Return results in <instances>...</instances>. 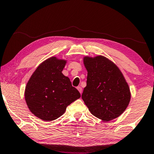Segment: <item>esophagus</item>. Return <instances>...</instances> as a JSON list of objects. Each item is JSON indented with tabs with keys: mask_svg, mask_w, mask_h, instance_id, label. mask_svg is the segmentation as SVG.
<instances>
[{
	"mask_svg": "<svg viewBox=\"0 0 154 154\" xmlns=\"http://www.w3.org/2000/svg\"><path fill=\"white\" fill-rule=\"evenodd\" d=\"M77 90H78V91H79V93H80V94H82V87H77Z\"/></svg>",
	"mask_w": 154,
	"mask_h": 154,
	"instance_id": "34e87169",
	"label": "esophagus"
}]
</instances>
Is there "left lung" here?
<instances>
[{
    "mask_svg": "<svg viewBox=\"0 0 154 154\" xmlns=\"http://www.w3.org/2000/svg\"><path fill=\"white\" fill-rule=\"evenodd\" d=\"M87 87L82 98L92 115L104 121L118 118L125 110L131 94L118 67L103 56L85 57Z\"/></svg>",
    "mask_w": 154,
    "mask_h": 154,
    "instance_id": "obj_1",
    "label": "left lung"
}]
</instances>
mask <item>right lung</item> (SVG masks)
I'll return each mask as SVG.
<instances>
[{
	"label": "right lung",
	"mask_w": 154,
	"mask_h": 154,
	"mask_svg": "<svg viewBox=\"0 0 154 154\" xmlns=\"http://www.w3.org/2000/svg\"><path fill=\"white\" fill-rule=\"evenodd\" d=\"M66 61L55 57L43 62L33 73L25 88V101L34 116L52 121L64 113L80 94L62 71Z\"/></svg>",
	"instance_id": "1"
}]
</instances>
